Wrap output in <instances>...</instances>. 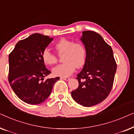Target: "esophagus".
I'll use <instances>...</instances> for the list:
<instances>
[{
    "label": "esophagus",
    "instance_id": "34e87169",
    "mask_svg": "<svg viewBox=\"0 0 134 134\" xmlns=\"http://www.w3.org/2000/svg\"><path fill=\"white\" fill-rule=\"evenodd\" d=\"M61 79H63L65 80H66V81H68V80H69V79H70V78L68 77H61Z\"/></svg>",
    "mask_w": 134,
    "mask_h": 134
}]
</instances>
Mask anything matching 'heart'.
<instances>
[{
  "instance_id": "b5f03b06",
  "label": "heart",
  "mask_w": 134,
  "mask_h": 134,
  "mask_svg": "<svg viewBox=\"0 0 134 134\" xmlns=\"http://www.w3.org/2000/svg\"><path fill=\"white\" fill-rule=\"evenodd\" d=\"M58 55L63 54V63L57 66L52 69L53 74L56 76L67 77L74 72L76 68H80L85 63L87 50L83 44L74 43L72 40L62 38L54 45ZM43 63L51 66L57 62V56L51 52L48 49H45L41 53Z\"/></svg>"
}]
</instances>
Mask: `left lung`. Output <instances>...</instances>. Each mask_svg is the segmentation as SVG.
Returning a JSON list of instances; mask_svg holds the SVG:
<instances>
[{"label":"left lung","instance_id":"1","mask_svg":"<svg viewBox=\"0 0 134 134\" xmlns=\"http://www.w3.org/2000/svg\"><path fill=\"white\" fill-rule=\"evenodd\" d=\"M82 41L87 58L77 74L79 87L71 92L77 103L83 107L97 105L109 96L112 88L116 63L110 46L94 31H83Z\"/></svg>","mask_w":134,"mask_h":134}]
</instances>
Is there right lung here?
Returning a JSON list of instances; mask_svg holds the SVG:
<instances>
[{
  "mask_svg": "<svg viewBox=\"0 0 134 134\" xmlns=\"http://www.w3.org/2000/svg\"><path fill=\"white\" fill-rule=\"evenodd\" d=\"M53 38L35 34L20 40L9 54L8 82L20 99L32 105L41 104L51 93L59 79L44 78L51 72L41 58V53Z\"/></svg>",
  "mask_w": 134,
  "mask_h": 134,
  "instance_id": "add662e5",
  "label": "right lung"
}]
</instances>
